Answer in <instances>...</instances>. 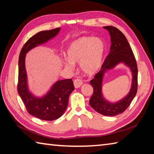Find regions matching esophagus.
<instances>
[{
  "label": "esophagus",
  "instance_id": "1",
  "mask_svg": "<svg viewBox=\"0 0 154 154\" xmlns=\"http://www.w3.org/2000/svg\"><path fill=\"white\" fill-rule=\"evenodd\" d=\"M73 84H74L75 87L77 88H77H79V87H81V85H83V81H81V79H77L74 80Z\"/></svg>",
  "mask_w": 154,
  "mask_h": 154
}]
</instances>
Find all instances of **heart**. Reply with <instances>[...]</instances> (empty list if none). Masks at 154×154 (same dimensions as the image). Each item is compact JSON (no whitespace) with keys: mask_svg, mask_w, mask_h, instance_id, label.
<instances>
[{"mask_svg":"<svg viewBox=\"0 0 154 154\" xmlns=\"http://www.w3.org/2000/svg\"><path fill=\"white\" fill-rule=\"evenodd\" d=\"M105 45L99 38L82 36L75 39L67 50L68 58L63 60L65 67L72 69L74 63H79L83 73L91 76L97 73L102 66Z\"/></svg>","mask_w":154,"mask_h":154,"instance_id":"obj_1","label":"heart"}]
</instances>
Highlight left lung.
<instances>
[{"label": "left lung", "instance_id": "left-lung-1", "mask_svg": "<svg viewBox=\"0 0 154 154\" xmlns=\"http://www.w3.org/2000/svg\"><path fill=\"white\" fill-rule=\"evenodd\" d=\"M110 35V53L99 73L90 81L93 87V94L89 100L93 109L104 116H116L124 112L135 97L138 89V67L131 47L126 38L119 29L113 26H104ZM122 63L128 67L132 73L131 87L129 93L116 102H111L104 97L102 84L107 72Z\"/></svg>", "mask_w": 154, "mask_h": 154}]
</instances>
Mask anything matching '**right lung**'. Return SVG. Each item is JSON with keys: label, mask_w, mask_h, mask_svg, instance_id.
<instances>
[{"label": "right lung", "mask_w": 154, "mask_h": 154, "mask_svg": "<svg viewBox=\"0 0 154 154\" xmlns=\"http://www.w3.org/2000/svg\"><path fill=\"white\" fill-rule=\"evenodd\" d=\"M57 28L38 32L30 38L23 46L18 60V92L32 116L44 120H54L61 117L67 109L69 97L75 89L71 79L58 80L43 95L35 96L29 89L26 69V56L28 51L54 38L60 32Z\"/></svg>", "instance_id": "1"}]
</instances>
